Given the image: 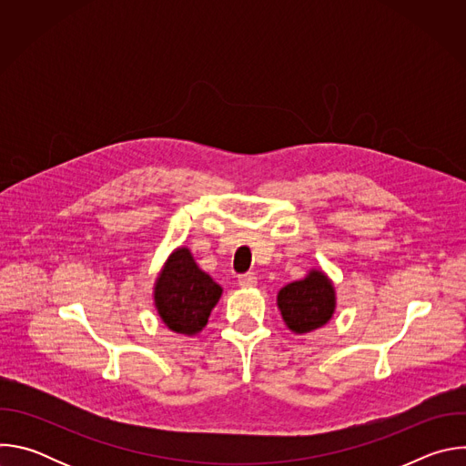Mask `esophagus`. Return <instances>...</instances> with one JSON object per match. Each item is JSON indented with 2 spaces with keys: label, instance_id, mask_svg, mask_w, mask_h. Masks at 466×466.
I'll return each instance as SVG.
<instances>
[{
  "label": "esophagus",
  "instance_id": "esophagus-1",
  "mask_svg": "<svg viewBox=\"0 0 466 466\" xmlns=\"http://www.w3.org/2000/svg\"><path fill=\"white\" fill-rule=\"evenodd\" d=\"M256 282H258V279L254 273H245V275L238 277V284L241 288H252V286H256Z\"/></svg>",
  "mask_w": 466,
  "mask_h": 466
}]
</instances>
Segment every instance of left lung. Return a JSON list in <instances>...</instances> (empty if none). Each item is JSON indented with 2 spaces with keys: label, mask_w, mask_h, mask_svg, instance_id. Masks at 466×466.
Wrapping results in <instances>:
<instances>
[{
  "label": "left lung",
  "mask_w": 466,
  "mask_h": 466,
  "mask_svg": "<svg viewBox=\"0 0 466 466\" xmlns=\"http://www.w3.org/2000/svg\"><path fill=\"white\" fill-rule=\"evenodd\" d=\"M279 308L289 329L306 334L326 324L336 309V293L331 282L311 271L304 280L288 284L279 293Z\"/></svg>",
  "instance_id": "left-lung-1"
}]
</instances>
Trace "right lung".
Wrapping results in <instances>:
<instances>
[{"mask_svg":"<svg viewBox=\"0 0 466 466\" xmlns=\"http://www.w3.org/2000/svg\"><path fill=\"white\" fill-rule=\"evenodd\" d=\"M221 291V286L197 268L189 250L178 248L157 280L155 302L162 320L173 331L193 336L207 326Z\"/></svg>","mask_w":466,"mask_h":466,"instance_id":"right-lung-1","label":"right lung"}]
</instances>
